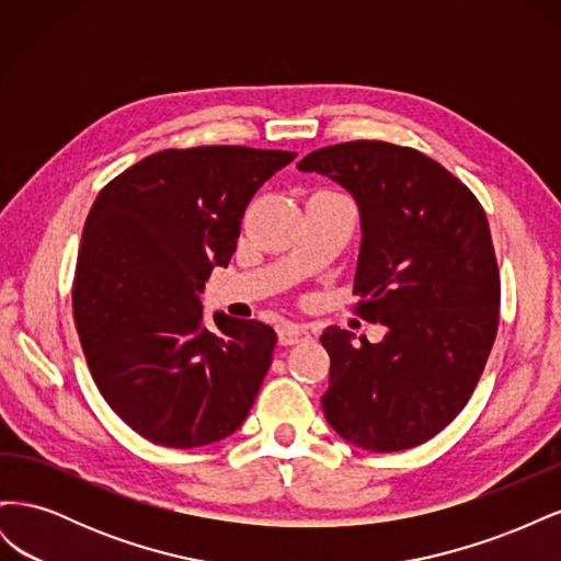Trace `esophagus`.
I'll return each mask as SVG.
<instances>
[{
    "mask_svg": "<svg viewBox=\"0 0 561 561\" xmlns=\"http://www.w3.org/2000/svg\"><path fill=\"white\" fill-rule=\"evenodd\" d=\"M311 339V332L307 328L301 325H283L278 330V344L280 346H295V344H301V342H309Z\"/></svg>",
    "mask_w": 561,
    "mask_h": 561,
    "instance_id": "34e87169",
    "label": "esophagus"
}]
</instances>
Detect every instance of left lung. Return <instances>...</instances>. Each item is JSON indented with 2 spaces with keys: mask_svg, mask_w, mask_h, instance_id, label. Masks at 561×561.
Returning a JSON list of instances; mask_svg holds the SVG:
<instances>
[{
  "mask_svg": "<svg viewBox=\"0 0 561 561\" xmlns=\"http://www.w3.org/2000/svg\"><path fill=\"white\" fill-rule=\"evenodd\" d=\"M299 171L353 194L363 243L355 311L381 322L369 344L322 332V412L346 443L402 451L428 443L470 400L499 330L501 278L484 208L447 168L412 147L353 140L311 151Z\"/></svg>",
  "mask_w": 561,
  "mask_h": 561,
  "instance_id": "1",
  "label": "left lung"
}]
</instances>
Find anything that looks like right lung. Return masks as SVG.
Segmentation results:
<instances>
[{
    "mask_svg": "<svg viewBox=\"0 0 561 561\" xmlns=\"http://www.w3.org/2000/svg\"><path fill=\"white\" fill-rule=\"evenodd\" d=\"M297 154L236 145L163 149L98 194L81 233L72 307L91 377L149 443L192 449L241 428L276 332L215 313L201 293L227 266L254 192Z\"/></svg>",
    "mask_w": 561,
    "mask_h": 561,
    "instance_id": "obj_1",
    "label": "right lung"
}]
</instances>
